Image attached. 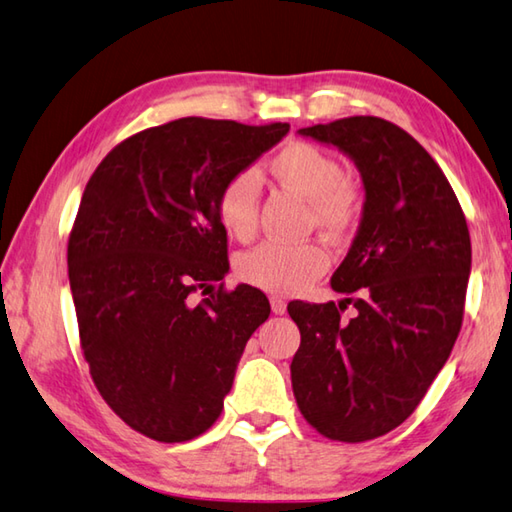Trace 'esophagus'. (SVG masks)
<instances>
[{
  "label": "esophagus",
  "instance_id": "obj_1",
  "mask_svg": "<svg viewBox=\"0 0 512 512\" xmlns=\"http://www.w3.org/2000/svg\"><path fill=\"white\" fill-rule=\"evenodd\" d=\"M271 309L275 315H284L286 313V302L282 300V297H271Z\"/></svg>",
  "mask_w": 512,
  "mask_h": 512
}]
</instances>
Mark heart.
<instances>
[{
    "label": "heart",
    "mask_w": 512,
    "mask_h": 512,
    "mask_svg": "<svg viewBox=\"0 0 512 512\" xmlns=\"http://www.w3.org/2000/svg\"><path fill=\"white\" fill-rule=\"evenodd\" d=\"M268 170L288 190L311 203L313 224L331 239L347 237L360 217V194L345 179V167L336 156L309 143H291L273 156ZM219 221L237 239L253 237L259 212V179L253 170H241L224 183L217 197ZM329 268V253L315 241L268 244L239 257L237 273L246 284L271 295H295Z\"/></svg>",
    "instance_id": "heart-1"
}]
</instances>
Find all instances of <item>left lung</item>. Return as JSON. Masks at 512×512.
Instances as JSON below:
<instances>
[{
  "label": "left lung",
  "instance_id": "1",
  "mask_svg": "<svg viewBox=\"0 0 512 512\" xmlns=\"http://www.w3.org/2000/svg\"><path fill=\"white\" fill-rule=\"evenodd\" d=\"M297 134L349 156L365 203L331 277L345 300L288 304L302 336L293 394L320 434L360 443L401 425L450 358L466 304L470 232L441 167L398 125L351 116ZM347 303L359 311L351 321L341 318Z\"/></svg>",
  "mask_w": 512,
  "mask_h": 512
}]
</instances>
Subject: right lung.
<instances>
[{
	"instance_id": "obj_1",
	"label": "right lung",
	"mask_w": 512,
	"mask_h": 512,
	"mask_svg": "<svg viewBox=\"0 0 512 512\" xmlns=\"http://www.w3.org/2000/svg\"><path fill=\"white\" fill-rule=\"evenodd\" d=\"M288 134L286 123L179 118L129 136L91 174L67 250L85 360L100 396L136 432L181 443L224 410L248 338L271 313L228 273L217 197Z\"/></svg>"
}]
</instances>
